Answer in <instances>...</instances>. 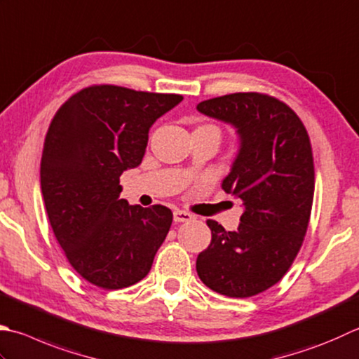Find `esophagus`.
<instances>
[{
    "mask_svg": "<svg viewBox=\"0 0 359 359\" xmlns=\"http://www.w3.org/2000/svg\"><path fill=\"white\" fill-rule=\"evenodd\" d=\"M194 216L188 212H182V210H175L174 212V221L175 222H188L193 221Z\"/></svg>",
    "mask_w": 359,
    "mask_h": 359,
    "instance_id": "1",
    "label": "esophagus"
}]
</instances>
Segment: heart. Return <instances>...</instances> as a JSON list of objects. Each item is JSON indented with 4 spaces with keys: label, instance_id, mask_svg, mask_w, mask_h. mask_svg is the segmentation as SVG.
I'll return each mask as SVG.
<instances>
[{
    "label": "heart",
    "instance_id": "heart-1",
    "mask_svg": "<svg viewBox=\"0 0 359 359\" xmlns=\"http://www.w3.org/2000/svg\"><path fill=\"white\" fill-rule=\"evenodd\" d=\"M201 128H210V129H215V130L219 132V129H217L216 126H213V124H205V126H201ZM219 133H221V132H219Z\"/></svg>",
    "mask_w": 359,
    "mask_h": 359
}]
</instances>
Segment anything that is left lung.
Here are the masks:
<instances>
[{
  "label": "left lung",
  "instance_id": "8db88e82",
  "mask_svg": "<svg viewBox=\"0 0 359 359\" xmlns=\"http://www.w3.org/2000/svg\"><path fill=\"white\" fill-rule=\"evenodd\" d=\"M198 110L240 133V154L222 189L241 199L244 213L235 231L207 221L212 243L196 269L222 296H257L283 278L304 243L314 196L310 137L290 105L257 91L202 101Z\"/></svg>",
  "mask_w": 359,
  "mask_h": 359
}]
</instances>
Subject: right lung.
<instances>
[{
    "instance_id": "obj_1",
    "label": "right lung",
    "mask_w": 359,
    "mask_h": 359,
    "mask_svg": "<svg viewBox=\"0 0 359 359\" xmlns=\"http://www.w3.org/2000/svg\"><path fill=\"white\" fill-rule=\"evenodd\" d=\"M182 100L101 83L69 96L51 119L41 194L63 254L91 285L121 290L151 271L172 212L119 199V175L142 163L149 128Z\"/></svg>"
}]
</instances>
